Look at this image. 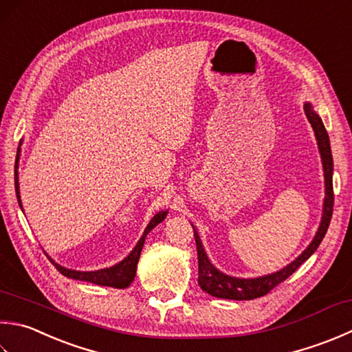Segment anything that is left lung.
Returning <instances> with one entry per match:
<instances>
[{"mask_svg": "<svg viewBox=\"0 0 352 352\" xmlns=\"http://www.w3.org/2000/svg\"><path fill=\"white\" fill-rule=\"evenodd\" d=\"M304 111L309 125L313 126L316 140H318L319 154L322 158V166H323V177H325V198H323V208H322V218L319 229L316 232L311 243L307 249L302 252L293 263L285 265L280 270L264 274L259 278H235L229 276L223 272H219L218 268L210 263L208 258V253L204 250V245L199 239L198 232L195 226L192 224L194 229V236L197 243V252H198V285L203 292L209 293L210 296H215L219 299H232V300H252L261 298V296L267 294L270 290L280 282H284L290 274H293L300 264H304L305 261L311 256V254L318 250L320 245L323 236L328 230L329 221L333 217V206H334V194H333V154H331V144H329V137L323 122L319 117V114L314 111L313 105L309 102L304 103Z\"/></svg>", "mask_w": 352, "mask_h": 352, "instance_id": "left-lung-1", "label": "left lung"}]
</instances>
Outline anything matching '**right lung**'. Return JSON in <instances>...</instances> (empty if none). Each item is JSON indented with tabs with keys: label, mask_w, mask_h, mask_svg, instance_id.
<instances>
[{
	"label": "right lung",
	"mask_w": 352,
	"mask_h": 352,
	"mask_svg": "<svg viewBox=\"0 0 352 352\" xmlns=\"http://www.w3.org/2000/svg\"><path fill=\"white\" fill-rule=\"evenodd\" d=\"M19 153L21 149H18L16 154V162H15V190H16V198L19 203V208L23 209V203H21V195H19V177H18V166H19ZM168 215V210H160L157 212L155 215L151 219L149 224L144 229L142 238L137 241V244L128 256L117 263L116 265L107 267V268H100V270H94V272H79V270H72V268H65L59 265L58 263H54L52 258H48L53 263V265L56 267V270L59 273L64 274L67 278H72L76 280H85V282H91V284H98L102 287H114V288H126L131 285V282L135 278V270H137V264H139V258L143 249L144 239H146L148 233L154 229L155 226L160 224L164 218Z\"/></svg>",
	"instance_id": "add662e5"
}]
</instances>
